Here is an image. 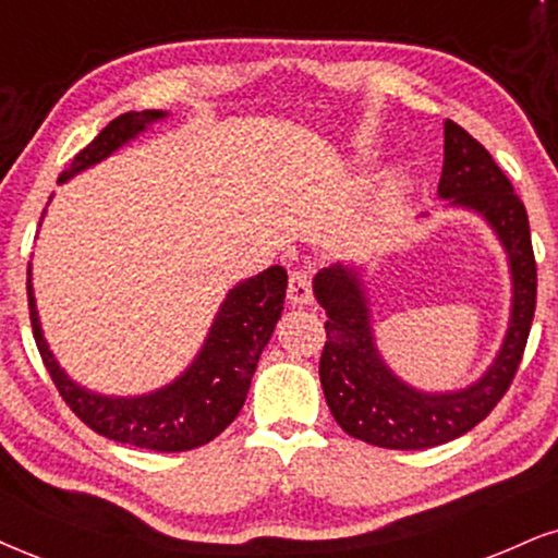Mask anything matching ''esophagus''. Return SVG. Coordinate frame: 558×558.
<instances>
[{
  "label": "esophagus",
  "mask_w": 558,
  "mask_h": 558,
  "mask_svg": "<svg viewBox=\"0 0 558 558\" xmlns=\"http://www.w3.org/2000/svg\"><path fill=\"white\" fill-rule=\"evenodd\" d=\"M287 294H290V300L294 302V305H307V302L313 300V277H311V271H305V268H298V271H292L290 287H287Z\"/></svg>",
  "instance_id": "34e87169"
}]
</instances>
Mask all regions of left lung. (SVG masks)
<instances>
[{
    "label": "left lung",
    "instance_id": "8db88e82",
    "mask_svg": "<svg viewBox=\"0 0 558 558\" xmlns=\"http://www.w3.org/2000/svg\"><path fill=\"white\" fill-rule=\"evenodd\" d=\"M450 204L478 211L497 232L512 271V318L497 360L478 383L456 393H422L390 373L377 354L362 281L352 268L331 266L315 277L326 307L320 385L347 435L388 450H424L450 442L492 414L518 375L535 313V268L525 204L484 144L456 121H445V162L437 185Z\"/></svg>",
    "mask_w": 558,
    "mask_h": 558
}]
</instances>
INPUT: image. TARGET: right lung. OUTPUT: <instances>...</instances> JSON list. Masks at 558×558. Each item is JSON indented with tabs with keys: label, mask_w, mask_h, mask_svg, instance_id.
<instances>
[{
	"label": "right lung",
	"mask_w": 558,
	"mask_h": 558,
	"mask_svg": "<svg viewBox=\"0 0 558 558\" xmlns=\"http://www.w3.org/2000/svg\"><path fill=\"white\" fill-rule=\"evenodd\" d=\"M165 119L162 111H129L108 123L102 132L74 155L59 181H66L89 165L100 162L121 144L144 132L147 123ZM287 271L281 266L266 268L258 277L245 279L227 294L202 354L168 388L136 398L95 396L64 375L48 352L36 313V298L27 266V307H31L33 339L59 396L89 429L113 442L144 447L157 452H183L211 442L235 422L243 409L258 356L271 339L284 311Z\"/></svg>",
	"instance_id": "add662e5"
}]
</instances>
